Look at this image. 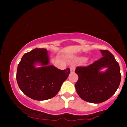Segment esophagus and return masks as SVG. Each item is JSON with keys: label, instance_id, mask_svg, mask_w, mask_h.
Listing matches in <instances>:
<instances>
[{"label": "esophagus", "instance_id": "obj_1", "mask_svg": "<svg viewBox=\"0 0 127 127\" xmlns=\"http://www.w3.org/2000/svg\"><path fill=\"white\" fill-rule=\"evenodd\" d=\"M70 69L71 73H74V70H75V67H74V66H71L70 67Z\"/></svg>", "mask_w": 127, "mask_h": 127}]
</instances>
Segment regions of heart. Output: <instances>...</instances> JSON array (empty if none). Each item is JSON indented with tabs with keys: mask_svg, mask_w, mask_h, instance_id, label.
<instances>
[{
	"mask_svg": "<svg viewBox=\"0 0 127 127\" xmlns=\"http://www.w3.org/2000/svg\"><path fill=\"white\" fill-rule=\"evenodd\" d=\"M81 60H86V58H85L84 57H82V58H81Z\"/></svg>",
	"mask_w": 127,
	"mask_h": 127,
	"instance_id": "heart-1",
	"label": "heart"
}]
</instances>
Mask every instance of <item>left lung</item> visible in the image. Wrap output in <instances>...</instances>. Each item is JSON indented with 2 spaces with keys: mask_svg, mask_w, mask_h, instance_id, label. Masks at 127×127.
Wrapping results in <instances>:
<instances>
[{
  "mask_svg": "<svg viewBox=\"0 0 127 127\" xmlns=\"http://www.w3.org/2000/svg\"><path fill=\"white\" fill-rule=\"evenodd\" d=\"M102 57L89 66L77 67L79 79L75 84L79 96L85 101L100 103L109 99L119 88L120 69L114 57L108 50H100ZM107 70L100 71L102 68Z\"/></svg>",
  "mask_w": 127,
  "mask_h": 127,
  "instance_id": "obj_1",
  "label": "left lung"
}]
</instances>
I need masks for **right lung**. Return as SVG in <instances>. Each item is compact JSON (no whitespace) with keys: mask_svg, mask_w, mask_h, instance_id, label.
Listing matches in <instances>:
<instances>
[{"mask_svg":"<svg viewBox=\"0 0 127 127\" xmlns=\"http://www.w3.org/2000/svg\"><path fill=\"white\" fill-rule=\"evenodd\" d=\"M49 62L48 51L44 48H36L22 56L17 67V81L29 98L36 100L53 98L68 77L70 69L60 70L48 65ZM37 64L42 66L36 68Z\"/></svg>","mask_w":127,"mask_h":127,"instance_id":"obj_1","label":"right lung"}]
</instances>
